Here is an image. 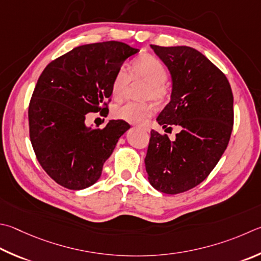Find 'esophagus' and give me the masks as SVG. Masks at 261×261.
<instances>
[{
	"instance_id": "34e87169",
	"label": "esophagus",
	"mask_w": 261,
	"mask_h": 261,
	"mask_svg": "<svg viewBox=\"0 0 261 261\" xmlns=\"http://www.w3.org/2000/svg\"><path fill=\"white\" fill-rule=\"evenodd\" d=\"M138 127H140L141 130H144V131H147L148 132L149 131V126L148 125H138Z\"/></svg>"
}]
</instances>
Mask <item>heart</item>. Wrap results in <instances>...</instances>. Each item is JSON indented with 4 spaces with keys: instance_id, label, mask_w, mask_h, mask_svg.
I'll use <instances>...</instances> for the list:
<instances>
[{
    "instance_id": "obj_1",
    "label": "heart",
    "mask_w": 261,
    "mask_h": 261,
    "mask_svg": "<svg viewBox=\"0 0 261 261\" xmlns=\"http://www.w3.org/2000/svg\"><path fill=\"white\" fill-rule=\"evenodd\" d=\"M167 77L168 69L162 61L155 56L141 55L132 61L130 74L124 67L117 69L112 82V97L115 100H122L129 88L130 79L132 81L141 80L146 81L141 98L159 103L163 102L170 94V85ZM154 112L153 103L129 101L124 105L116 106L113 110V115L130 123H144L154 114Z\"/></svg>"
}]
</instances>
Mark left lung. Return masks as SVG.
<instances>
[{
  "label": "left lung",
  "instance_id": "1",
  "mask_svg": "<svg viewBox=\"0 0 261 261\" xmlns=\"http://www.w3.org/2000/svg\"><path fill=\"white\" fill-rule=\"evenodd\" d=\"M150 46L172 77L171 100L156 120L164 129L178 125L181 131L174 141L150 131L146 171L158 191L179 194L209 176L227 148L234 123L233 92L225 74L200 51Z\"/></svg>",
  "mask_w": 261,
  "mask_h": 261
}]
</instances>
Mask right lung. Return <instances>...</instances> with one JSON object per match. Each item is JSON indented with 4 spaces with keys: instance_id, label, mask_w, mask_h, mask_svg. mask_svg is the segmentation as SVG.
<instances>
[{
    "instance_id": "obj_1",
    "label": "right lung",
    "mask_w": 261,
    "mask_h": 261,
    "mask_svg": "<svg viewBox=\"0 0 261 261\" xmlns=\"http://www.w3.org/2000/svg\"><path fill=\"white\" fill-rule=\"evenodd\" d=\"M138 51L117 41L85 44L52 60L40 75L28 106L30 138L41 167L60 186L79 191L96 182L130 127L112 120L90 129L85 116L107 114L114 75Z\"/></svg>"
}]
</instances>
